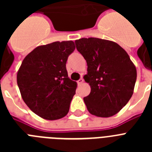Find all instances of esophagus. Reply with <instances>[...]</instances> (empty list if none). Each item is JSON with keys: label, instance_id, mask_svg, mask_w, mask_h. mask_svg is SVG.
<instances>
[{"label": "esophagus", "instance_id": "34e87169", "mask_svg": "<svg viewBox=\"0 0 152 152\" xmlns=\"http://www.w3.org/2000/svg\"><path fill=\"white\" fill-rule=\"evenodd\" d=\"M77 84H78V85H80V84H81L83 82H84V79L80 78L78 80H77Z\"/></svg>", "mask_w": 152, "mask_h": 152}]
</instances>
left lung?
<instances>
[{"instance_id":"obj_1","label":"left lung","mask_w":152,"mask_h":152,"mask_svg":"<svg viewBox=\"0 0 152 152\" xmlns=\"http://www.w3.org/2000/svg\"><path fill=\"white\" fill-rule=\"evenodd\" d=\"M75 44L88 64V74L84 76L91 89L84 98L88 110L98 117L114 116L133 94L135 64L115 42L91 37L75 40Z\"/></svg>"}]
</instances>
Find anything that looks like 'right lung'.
Masks as SVG:
<instances>
[{
    "label": "right lung",
    "mask_w": 152,
    "mask_h": 152,
    "mask_svg": "<svg viewBox=\"0 0 152 152\" xmlns=\"http://www.w3.org/2000/svg\"><path fill=\"white\" fill-rule=\"evenodd\" d=\"M75 49L72 40L39 45L19 68L17 80L23 100L42 119H59L69 111L77 82L68 77L66 61Z\"/></svg>",
    "instance_id": "add662e5"
}]
</instances>
